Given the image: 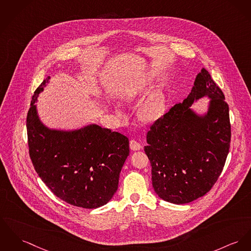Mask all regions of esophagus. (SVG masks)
Instances as JSON below:
<instances>
[{
	"label": "esophagus",
	"instance_id": "esophagus-1",
	"mask_svg": "<svg viewBox=\"0 0 251 251\" xmlns=\"http://www.w3.org/2000/svg\"><path fill=\"white\" fill-rule=\"evenodd\" d=\"M129 147H130V150L131 151H140L142 149V146L140 145L139 142H137L136 140H130L129 142Z\"/></svg>",
	"mask_w": 251,
	"mask_h": 251
}]
</instances>
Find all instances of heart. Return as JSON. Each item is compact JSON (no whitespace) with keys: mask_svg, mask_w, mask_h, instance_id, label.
I'll return each mask as SVG.
<instances>
[{"mask_svg":"<svg viewBox=\"0 0 251 251\" xmlns=\"http://www.w3.org/2000/svg\"><path fill=\"white\" fill-rule=\"evenodd\" d=\"M142 85L136 84L128 90V96L133 97L141 90ZM166 109V100L161 93H155L145 100L139 109V116L147 123H153L163 116Z\"/></svg>","mask_w":251,"mask_h":251,"instance_id":"b5f03b06","label":"heart"}]
</instances>
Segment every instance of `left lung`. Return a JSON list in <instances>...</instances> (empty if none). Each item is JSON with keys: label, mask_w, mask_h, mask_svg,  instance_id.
<instances>
[{"label": "left lung", "mask_w": 251, "mask_h": 251, "mask_svg": "<svg viewBox=\"0 0 251 251\" xmlns=\"http://www.w3.org/2000/svg\"><path fill=\"white\" fill-rule=\"evenodd\" d=\"M202 97L211 98L210 107L205 116L199 117L190 106ZM230 138L228 104L202 67L184 101L155 121L147 135L145 152L158 196L181 204L206 194L225 167Z\"/></svg>", "instance_id": "1"}]
</instances>
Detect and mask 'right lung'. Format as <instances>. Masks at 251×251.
<instances>
[{"mask_svg": "<svg viewBox=\"0 0 251 251\" xmlns=\"http://www.w3.org/2000/svg\"><path fill=\"white\" fill-rule=\"evenodd\" d=\"M50 77L34 92L26 116L29 156L42 181L61 200L97 208L116 192L121 169L129 155L126 136L90 125L74 131L52 130L40 121L36 100Z\"/></svg>", "mask_w": 251, "mask_h": 251, "instance_id": "right-lung-1", "label": "right lung"}]
</instances>
